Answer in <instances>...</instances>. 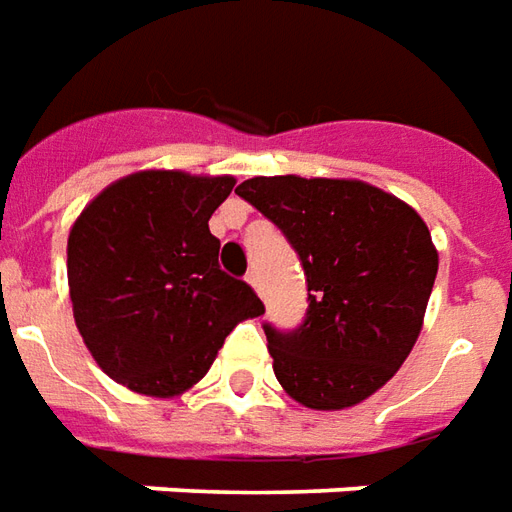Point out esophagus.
<instances>
[{"instance_id":"1","label":"esophagus","mask_w":512,"mask_h":512,"mask_svg":"<svg viewBox=\"0 0 512 512\" xmlns=\"http://www.w3.org/2000/svg\"><path fill=\"white\" fill-rule=\"evenodd\" d=\"M245 278H248V284L253 286V289H256L259 295H262V275H259V270L253 267V270H248V275H245Z\"/></svg>"}]
</instances>
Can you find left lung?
I'll use <instances>...</instances> for the list:
<instances>
[{"mask_svg": "<svg viewBox=\"0 0 512 512\" xmlns=\"http://www.w3.org/2000/svg\"><path fill=\"white\" fill-rule=\"evenodd\" d=\"M237 195L281 228L306 275L303 322H264L278 383L314 411L366 400L422 331L438 273L424 220L364 181L256 176Z\"/></svg>", "mask_w": 512, "mask_h": 512, "instance_id": "left-lung-1", "label": "left lung"}]
</instances>
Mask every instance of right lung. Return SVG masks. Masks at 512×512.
<instances>
[{"label":"right lung","instance_id":"right-lung-1","mask_svg":"<svg viewBox=\"0 0 512 512\" xmlns=\"http://www.w3.org/2000/svg\"><path fill=\"white\" fill-rule=\"evenodd\" d=\"M231 190V176L143 170L79 215L68 237L74 320L112 380L148 397L181 394L239 320L264 314L250 284L217 264L209 217Z\"/></svg>","mask_w":512,"mask_h":512}]
</instances>
